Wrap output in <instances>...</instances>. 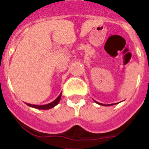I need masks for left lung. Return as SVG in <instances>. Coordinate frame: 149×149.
Returning a JSON list of instances; mask_svg holds the SVG:
<instances>
[{
  "label": "left lung",
  "instance_id": "left-lung-1",
  "mask_svg": "<svg viewBox=\"0 0 149 149\" xmlns=\"http://www.w3.org/2000/svg\"><path fill=\"white\" fill-rule=\"evenodd\" d=\"M94 101H95V100H94ZM96 103H97V104H100V105H104V106H110V105H113V104H107V105H106V104H100V103H98V102H97V101H95Z\"/></svg>",
  "mask_w": 149,
  "mask_h": 149
}]
</instances>
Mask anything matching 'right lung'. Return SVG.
Here are the masks:
<instances>
[{
    "label": "right lung",
    "mask_w": 149,
    "mask_h": 149,
    "mask_svg": "<svg viewBox=\"0 0 149 149\" xmlns=\"http://www.w3.org/2000/svg\"><path fill=\"white\" fill-rule=\"evenodd\" d=\"M61 96H62V93L58 95V97L56 98L54 101L51 102L49 104H45V105H35V104H26L28 106L31 107H34V108L39 109V110H49V109H51L52 107H54L55 106H56L57 104H58V102L60 101Z\"/></svg>",
    "instance_id": "obj_1"
}]
</instances>
